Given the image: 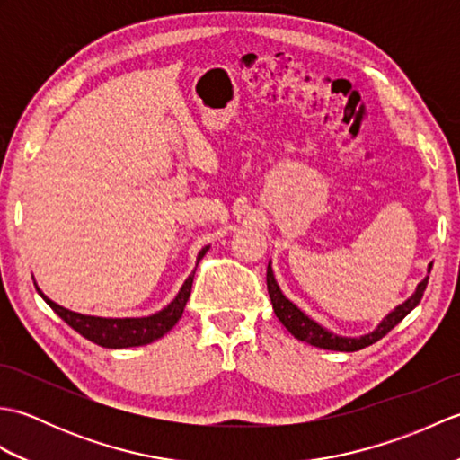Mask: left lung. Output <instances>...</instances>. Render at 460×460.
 <instances>
[{
    "label": "left lung",
    "mask_w": 460,
    "mask_h": 460,
    "mask_svg": "<svg viewBox=\"0 0 460 460\" xmlns=\"http://www.w3.org/2000/svg\"><path fill=\"white\" fill-rule=\"evenodd\" d=\"M431 269H433V262L429 265L427 272H431ZM427 282H429V277H425L421 282H419L417 290L413 292V296L407 298L403 305H399L392 312V314H387L384 320H381L379 326L374 332H369V334L359 336V338H344V336L332 334L330 330H326L324 326H320L318 322L308 318L296 305H292V302L285 295H282V290L279 288L270 265L267 267L269 296L272 302V310H275L277 318L282 322V326H285L290 334L300 341H306V344H310V346L334 349V351H358L361 348L376 344L377 340L384 338L389 330H394L399 322H402L409 314V312H411L419 305V302H421L423 292L427 288Z\"/></svg>",
    "instance_id": "8db88e82"
}]
</instances>
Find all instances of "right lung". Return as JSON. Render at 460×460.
<instances>
[{
    "label": "right lung",
    "mask_w": 460,
    "mask_h": 460,
    "mask_svg": "<svg viewBox=\"0 0 460 460\" xmlns=\"http://www.w3.org/2000/svg\"><path fill=\"white\" fill-rule=\"evenodd\" d=\"M209 247L199 251L198 261L203 259ZM193 275H195V270L188 279H185L183 287L178 292V296H175L168 306L160 312H155V314H152V316H146V318H99V316L79 314V312L66 310L63 306L55 305L53 300H49L43 292L37 288V285H35V288L39 295L43 296L47 305L51 306L57 314L66 322L68 326L79 332L81 336H84L86 340H91V341H94V344H99L102 348L119 349V348H134V346L150 344V341L162 338L165 332H170L175 324H178V320L183 314L185 302L190 300V295H191Z\"/></svg>",
    "instance_id": "obj_1"
}]
</instances>
